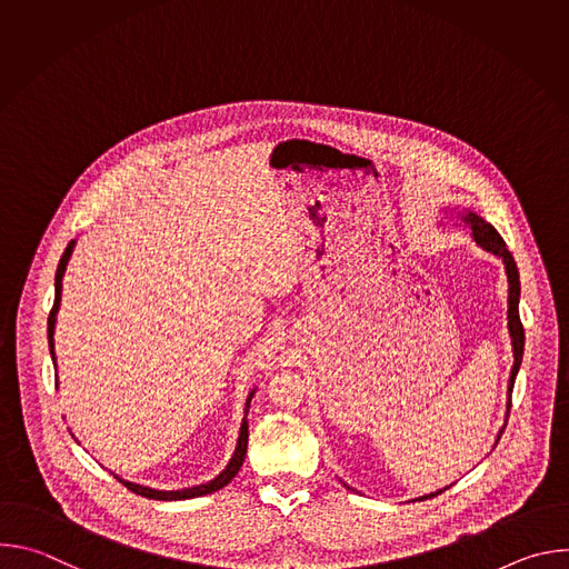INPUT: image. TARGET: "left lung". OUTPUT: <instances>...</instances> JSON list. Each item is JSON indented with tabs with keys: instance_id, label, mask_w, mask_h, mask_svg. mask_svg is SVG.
I'll use <instances>...</instances> for the list:
<instances>
[{
	"instance_id": "left-lung-1",
	"label": "left lung",
	"mask_w": 569,
	"mask_h": 569,
	"mask_svg": "<svg viewBox=\"0 0 569 569\" xmlns=\"http://www.w3.org/2000/svg\"><path fill=\"white\" fill-rule=\"evenodd\" d=\"M443 216L446 220H455V224H466L470 227V236L472 240L477 242V246L489 252L493 257H498L502 263H505V272H507V283H509V297H507V329H509V338H511V351H513V367H511V376H509V389H507V412H505V426H507V419H509V408H511V391H513V382H516V376L520 371V365H522V353H525V331H522V321H520V274H518V268H516V261L511 257V252L507 250V242L502 240V236L498 233V229L489 222L483 220L479 213L470 211V209H452V207H443ZM439 227H443V220L439 222ZM505 426L500 428L498 432V439L496 443L500 441L502 432H505ZM345 483V481H342ZM349 491H356L351 489L349 483H345ZM448 489V486H446ZM446 489L441 491H435V493H428V496H421L417 500H430L439 493H443Z\"/></svg>"
}]
</instances>
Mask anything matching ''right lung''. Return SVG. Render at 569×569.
I'll return each instance as SVG.
<instances>
[{"label": "right lung", "instance_id": "right-lung-1", "mask_svg": "<svg viewBox=\"0 0 569 569\" xmlns=\"http://www.w3.org/2000/svg\"><path fill=\"white\" fill-rule=\"evenodd\" d=\"M73 248H76V238L69 242V246L64 248L62 257H60V263H58V270H56V297H53V308L49 312V319H47V338H49V353H51V360H53V369H56V345H53V333H56V319H58V308H60V299H62V277H64V270H67V263L73 254ZM257 393V387L248 393V400H246V410H242V421H240V430H238V441H236V448H233V455L231 459L227 461V466L222 468V472H218L213 479L204 481V483H198V486H189V489H180V491H159V489H150V486H143V483H137V481H128L123 477H119L117 472H112L128 491L141 496V498H148V500H161V502H176V500H191V498H200V496H209V493H216L220 491L222 486H227L236 472L240 470L242 461H246V452H248V437H250V428H248V412H250V402ZM73 437V435H71Z\"/></svg>", "mask_w": 569, "mask_h": 569}]
</instances>
